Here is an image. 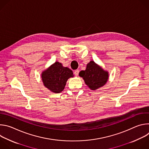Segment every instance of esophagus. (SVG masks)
<instances>
[{"label": "esophagus", "instance_id": "esophagus-1", "mask_svg": "<svg viewBox=\"0 0 149 149\" xmlns=\"http://www.w3.org/2000/svg\"><path fill=\"white\" fill-rule=\"evenodd\" d=\"M79 70H75L74 71V74H75V75H76V76H77L78 75V74H79Z\"/></svg>", "mask_w": 149, "mask_h": 149}]
</instances>
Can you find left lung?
<instances>
[{
    "mask_svg": "<svg viewBox=\"0 0 149 149\" xmlns=\"http://www.w3.org/2000/svg\"><path fill=\"white\" fill-rule=\"evenodd\" d=\"M79 75L92 90L104 86L109 79L108 71H104L93 61H91L87 65L86 70L79 72Z\"/></svg>",
    "mask_w": 149,
    "mask_h": 149,
    "instance_id": "obj_1",
    "label": "left lung"
}]
</instances>
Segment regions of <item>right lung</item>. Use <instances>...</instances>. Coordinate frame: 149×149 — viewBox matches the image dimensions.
I'll list each match as a JSON object with an SVG mask.
<instances>
[{"label": "right lung", "instance_id": "right-lung-1", "mask_svg": "<svg viewBox=\"0 0 149 149\" xmlns=\"http://www.w3.org/2000/svg\"><path fill=\"white\" fill-rule=\"evenodd\" d=\"M73 77L72 71L59 62H55L41 74L44 86L54 93L62 92L68 78Z\"/></svg>", "mask_w": 149, "mask_h": 149}]
</instances>
